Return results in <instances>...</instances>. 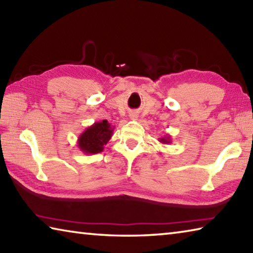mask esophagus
I'll list each match as a JSON object with an SVG mask.
<instances>
[{"instance_id":"1","label":"esophagus","mask_w":253,"mask_h":253,"mask_svg":"<svg viewBox=\"0 0 253 253\" xmlns=\"http://www.w3.org/2000/svg\"><path fill=\"white\" fill-rule=\"evenodd\" d=\"M131 118H134V116H131Z\"/></svg>"}]
</instances>
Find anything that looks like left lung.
I'll use <instances>...</instances> for the list:
<instances>
[{"mask_svg": "<svg viewBox=\"0 0 253 253\" xmlns=\"http://www.w3.org/2000/svg\"><path fill=\"white\" fill-rule=\"evenodd\" d=\"M158 140H160L162 144H170V143H172V139H170V136L169 135H166L164 137H161V138L158 139Z\"/></svg>", "mask_w": 253, "mask_h": 253, "instance_id": "obj_1", "label": "left lung"}]
</instances>
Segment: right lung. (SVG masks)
<instances>
[{"label": "right lung", "mask_w": 253, "mask_h": 253, "mask_svg": "<svg viewBox=\"0 0 253 253\" xmlns=\"http://www.w3.org/2000/svg\"><path fill=\"white\" fill-rule=\"evenodd\" d=\"M114 132V127L107 121L96 122L85 128L78 137V147L84 154H97L104 151V146L109 142Z\"/></svg>", "instance_id": "right-lung-1"}]
</instances>
